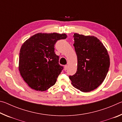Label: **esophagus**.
Instances as JSON below:
<instances>
[{"label": "esophagus", "mask_w": 122, "mask_h": 122, "mask_svg": "<svg viewBox=\"0 0 122 122\" xmlns=\"http://www.w3.org/2000/svg\"><path fill=\"white\" fill-rule=\"evenodd\" d=\"M64 69H65V71H67L68 69V65H66L65 66V67H64Z\"/></svg>", "instance_id": "esophagus-1"}]
</instances>
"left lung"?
Returning a JSON list of instances; mask_svg holds the SVG:
<instances>
[{
	"mask_svg": "<svg viewBox=\"0 0 122 122\" xmlns=\"http://www.w3.org/2000/svg\"><path fill=\"white\" fill-rule=\"evenodd\" d=\"M77 57L76 73L69 76L75 88L82 92L95 89L104 81L110 66L107 49L95 36L74 34Z\"/></svg>",
	"mask_w": 122,
	"mask_h": 122,
	"instance_id": "left-lung-1",
	"label": "left lung"
}]
</instances>
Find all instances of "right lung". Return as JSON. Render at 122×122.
<instances>
[{
    "label": "right lung",
    "instance_id": "right-lung-1",
    "mask_svg": "<svg viewBox=\"0 0 122 122\" xmlns=\"http://www.w3.org/2000/svg\"><path fill=\"white\" fill-rule=\"evenodd\" d=\"M66 34L38 33L27 40L19 53L20 75L30 87L44 92L56 83L63 69L54 52L57 41L65 39Z\"/></svg>",
    "mask_w": 122,
    "mask_h": 122
}]
</instances>
